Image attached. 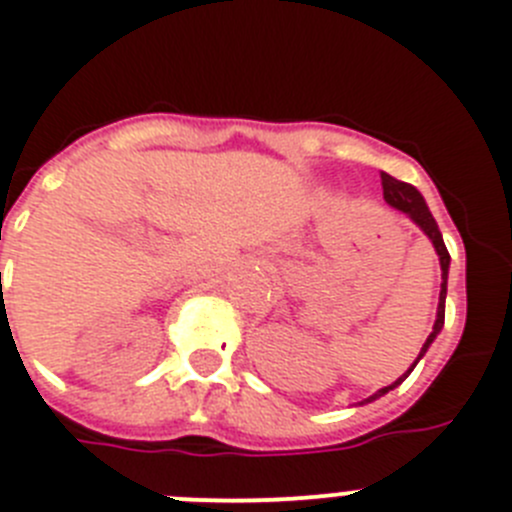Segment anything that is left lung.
Returning a JSON list of instances; mask_svg holds the SVG:
<instances>
[{"label": "left lung", "instance_id": "obj_1", "mask_svg": "<svg viewBox=\"0 0 512 512\" xmlns=\"http://www.w3.org/2000/svg\"><path fill=\"white\" fill-rule=\"evenodd\" d=\"M382 192H384V202H387V205L395 207V210H400V212H405V215H410V220H413V223L418 225V228L423 230L425 235H428V238H431L433 248H436V253H438V261H441V295H438L436 323H433L431 336L425 338V343H423V348H420L418 359H415V364H418V361L423 359L425 351L431 348V343L436 341V336H438V333H441V328H443V318H446V284H449L451 256H449V251H446V243H443V235H441V230H438L436 220H433L431 210H428V205H425L423 194H420L418 189L413 187V184L400 182V179H395V176H390V174H382ZM415 364L410 366L408 372L402 374V377L397 379V382H392L390 387H382V390L374 392L372 397H366L364 402H372V400H377V397L387 395V392H390V390H395L397 384L405 382V377H408V374L413 372Z\"/></svg>", "mask_w": 512, "mask_h": 512}]
</instances>
